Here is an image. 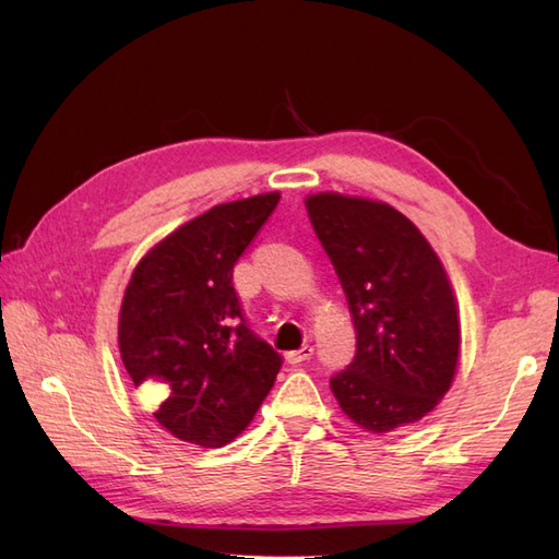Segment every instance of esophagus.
<instances>
[{
	"label": "esophagus",
	"mask_w": 559,
	"mask_h": 559,
	"mask_svg": "<svg viewBox=\"0 0 559 559\" xmlns=\"http://www.w3.org/2000/svg\"><path fill=\"white\" fill-rule=\"evenodd\" d=\"M312 347L310 345H302L300 349H294V352H289V354H286V361H289V364H302V361H308L310 357H312Z\"/></svg>",
	"instance_id": "esophagus-1"
}]
</instances>
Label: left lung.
Listing matches in <instances>:
<instances>
[{
    "mask_svg": "<svg viewBox=\"0 0 559 559\" xmlns=\"http://www.w3.org/2000/svg\"><path fill=\"white\" fill-rule=\"evenodd\" d=\"M306 207L357 329V354L331 378L333 396L366 431L408 427L445 396L460 359L445 270L415 224L384 202L319 193Z\"/></svg>",
    "mask_w": 559,
    "mask_h": 559,
    "instance_id": "left-lung-1",
    "label": "left lung"
}]
</instances>
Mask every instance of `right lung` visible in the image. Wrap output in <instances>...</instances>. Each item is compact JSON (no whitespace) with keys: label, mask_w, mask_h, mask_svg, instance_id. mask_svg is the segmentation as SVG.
Segmentation results:
<instances>
[{"label":"right lung","mask_w":559,"mask_h":559,"mask_svg":"<svg viewBox=\"0 0 559 559\" xmlns=\"http://www.w3.org/2000/svg\"><path fill=\"white\" fill-rule=\"evenodd\" d=\"M277 202L265 193L216 205L134 267L118 319L121 359L181 441L230 443L275 384L282 354L247 324L233 265Z\"/></svg>","instance_id":"add662e5"}]
</instances>
